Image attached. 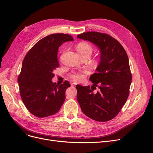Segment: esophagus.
<instances>
[{
  "label": "esophagus",
  "instance_id": "esophagus-1",
  "mask_svg": "<svg viewBox=\"0 0 153 153\" xmlns=\"http://www.w3.org/2000/svg\"><path fill=\"white\" fill-rule=\"evenodd\" d=\"M76 85V84L75 83H71V86H75Z\"/></svg>",
  "mask_w": 153,
  "mask_h": 153
}]
</instances>
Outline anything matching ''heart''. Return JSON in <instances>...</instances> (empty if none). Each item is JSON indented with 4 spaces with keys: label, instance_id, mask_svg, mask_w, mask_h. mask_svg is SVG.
<instances>
[{
    "label": "heart",
    "instance_id": "b5f03b06",
    "mask_svg": "<svg viewBox=\"0 0 153 153\" xmlns=\"http://www.w3.org/2000/svg\"><path fill=\"white\" fill-rule=\"evenodd\" d=\"M76 50L81 57L90 56L91 55L93 52V47L88 42H79L76 45ZM88 74V70H84L80 72L72 73L70 76L75 82H81L85 79V76Z\"/></svg>",
    "mask_w": 153,
    "mask_h": 153
}]
</instances>
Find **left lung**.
Listing matches in <instances>:
<instances>
[{
  "label": "left lung",
  "instance_id": "left-lung-1",
  "mask_svg": "<svg viewBox=\"0 0 153 153\" xmlns=\"http://www.w3.org/2000/svg\"><path fill=\"white\" fill-rule=\"evenodd\" d=\"M77 38L94 43L101 52L97 71L90 77L93 86H76L78 102L90 118L110 121L119 113L129 96L132 76L128 56L121 43L108 34L86 32ZM97 87L99 90L95 92Z\"/></svg>",
  "mask_w": 153,
  "mask_h": 153
}]
</instances>
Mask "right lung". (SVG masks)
Here are the masks:
<instances>
[{
  "label": "right lung",
  "instance_id": "add662e5",
  "mask_svg": "<svg viewBox=\"0 0 153 153\" xmlns=\"http://www.w3.org/2000/svg\"><path fill=\"white\" fill-rule=\"evenodd\" d=\"M71 35L54 33L42 39L31 48L23 60L18 77L20 94L24 104L33 115L45 118L59 112L70 86L53 83V71L59 67L57 53L63 43L73 41Z\"/></svg>",
  "mask_w": 153,
  "mask_h": 153
}]
</instances>
